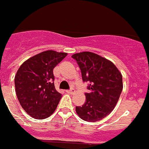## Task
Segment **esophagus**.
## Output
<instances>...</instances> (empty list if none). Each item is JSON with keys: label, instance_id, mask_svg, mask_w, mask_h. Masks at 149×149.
<instances>
[{"label": "esophagus", "instance_id": "obj_1", "mask_svg": "<svg viewBox=\"0 0 149 149\" xmlns=\"http://www.w3.org/2000/svg\"><path fill=\"white\" fill-rule=\"evenodd\" d=\"M66 92H67L68 94H74V89H71L66 91Z\"/></svg>", "mask_w": 149, "mask_h": 149}]
</instances>
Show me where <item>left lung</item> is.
Wrapping results in <instances>:
<instances>
[{"mask_svg":"<svg viewBox=\"0 0 149 149\" xmlns=\"http://www.w3.org/2000/svg\"><path fill=\"white\" fill-rule=\"evenodd\" d=\"M77 61L82 80L89 84L86 101L76 107L77 115L84 121L101 120L113 111L123 91V77L113 62L93 52H83L72 56Z\"/></svg>","mask_w":149,"mask_h":149,"instance_id":"1","label":"left lung"}]
</instances>
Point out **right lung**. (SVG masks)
<instances>
[{
  "label": "right lung",
  "mask_w": 149,
  "mask_h": 149,
  "mask_svg": "<svg viewBox=\"0 0 149 149\" xmlns=\"http://www.w3.org/2000/svg\"><path fill=\"white\" fill-rule=\"evenodd\" d=\"M67 53L48 50L29 58L16 74L15 91L19 104L29 116L43 120L53 113L61 97L55 90L53 68Z\"/></svg>",
  "instance_id": "1"
}]
</instances>
